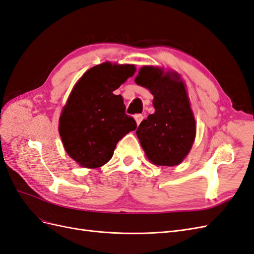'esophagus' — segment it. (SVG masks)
<instances>
[{"label": "esophagus", "mask_w": 254, "mask_h": 254, "mask_svg": "<svg viewBox=\"0 0 254 254\" xmlns=\"http://www.w3.org/2000/svg\"><path fill=\"white\" fill-rule=\"evenodd\" d=\"M143 115L142 114H135L134 115V120H135V122H136V124L137 125H140V123L142 122V120H143Z\"/></svg>", "instance_id": "esophagus-1"}]
</instances>
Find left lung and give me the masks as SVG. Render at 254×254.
Wrapping results in <instances>:
<instances>
[{
    "mask_svg": "<svg viewBox=\"0 0 254 254\" xmlns=\"http://www.w3.org/2000/svg\"><path fill=\"white\" fill-rule=\"evenodd\" d=\"M135 82L155 96V113L142 121L136 130L146 156L156 165L179 164L190 150L196 135L195 119L182 80L177 73L143 66Z\"/></svg>",
    "mask_w": 254,
    "mask_h": 254,
    "instance_id": "1",
    "label": "left lung"
}]
</instances>
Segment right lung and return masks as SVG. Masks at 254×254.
<instances>
[{"instance_id": "right-lung-1", "label": "right lung", "mask_w": 254, "mask_h": 254, "mask_svg": "<svg viewBox=\"0 0 254 254\" xmlns=\"http://www.w3.org/2000/svg\"><path fill=\"white\" fill-rule=\"evenodd\" d=\"M130 64L105 63L91 67L75 84L59 120L67 155L83 167L95 168L112 158L117 144L136 128L125 113L121 95L113 94L134 74Z\"/></svg>"}]
</instances>
